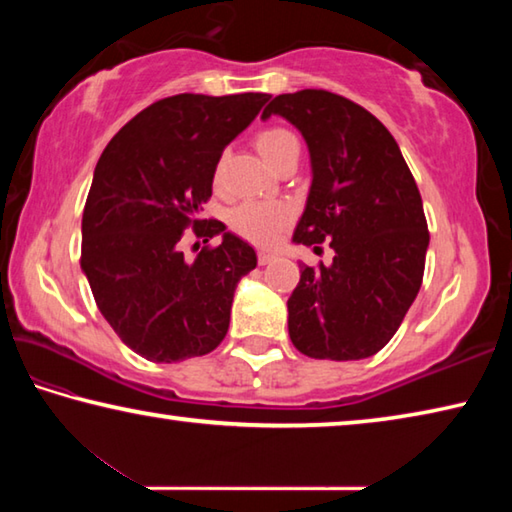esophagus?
I'll return each mask as SVG.
<instances>
[{"label":"esophagus","instance_id":"1","mask_svg":"<svg viewBox=\"0 0 512 512\" xmlns=\"http://www.w3.org/2000/svg\"><path fill=\"white\" fill-rule=\"evenodd\" d=\"M275 259V255L273 253H266V250H262V253L257 255V262H259V266H266V264H271Z\"/></svg>","mask_w":512,"mask_h":512}]
</instances>
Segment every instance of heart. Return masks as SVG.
<instances>
[{"instance_id":"b5f03b06","label":"heart","mask_w":512,"mask_h":512,"mask_svg":"<svg viewBox=\"0 0 512 512\" xmlns=\"http://www.w3.org/2000/svg\"><path fill=\"white\" fill-rule=\"evenodd\" d=\"M255 146L262 158L275 169L282 160L291 155H300V144L296 135L284 131V128H266L257 133ZM221 169L216 171L219 180ZM230 228L253 244L266 246L280 237L284 225L289 221V210L280 203H244L230 212Z\"/></svg>"}]
</instances>
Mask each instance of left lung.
<instances>
[{"label": "left lung", "instance_id": "left-lung-1", "mask_svg": "<svg viewBox=\"0 0 512 512\" xmlns=\"http://www.w3.org/2000/svg\"><path fill=\"white\" fill-rule=\"evenodd\" d=\"M305 137L311 187L293 244L327 241L332 264L300 266L287 300L289 336L311 359L357 361L393 339L418 296L429 248L422 198L393 135L366 108L325 90L280 94Z\"/></svg>", "mask_w": 512, "mask_h": 512}]
</instances>
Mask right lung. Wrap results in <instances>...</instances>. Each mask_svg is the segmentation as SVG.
Masks as SVG:
<instances>
[{
    "instance_id": "obj_1",
    "label": "right lung",
    "mask_w": 512,
    "mask_h": 512,
    "mask_svg": "<svg viewBox=\"0 0 512 512\" xmlns=\"http://www.w3.org/2000/svg\"><path fill=\"white\" fill-rule=\"evenodd\" d=\"M271 94H176L155 101L112 137L83 210L81 268L97 307L140 357H203L230 325L239 280L257 266L253 246L221 221L198 219L221 153ZM187 227L222 235L194 263L179 253Z\"/></svg>"
}]
</instances>
